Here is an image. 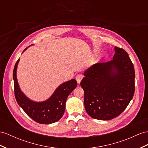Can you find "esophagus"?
<instances>
[{
	"instance_id": "34e87169",
	"label": "esophagus",
	"mask_w": 148,
	"mask_h": 148,
	"mask_svg": "<svg viewBox=\"0 0 148 148\" xmlns=\"http://www.w3.org/2000/svg\"><path fill=\"white\" fill-rule=\"evenodd\" d=\"M82 78H83V75L81 74H79L76 75V77H75V79H76V81H77L78 84H79V83L81 82Z\"/></svg>"
}]
</instances>
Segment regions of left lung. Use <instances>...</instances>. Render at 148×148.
Wrapping results in <instances>:
<instances>
[{"label":"left lung","mask_w":148,"mask_h":148,"mask_svg":"<svg viewBox=\"0 0 148 148\" xmlns=\"http://www.w3.org/2000/svg\"><path fill=\"white\" fill-rule=\"evenodd\" d=\"M114 50L112 60L89 67L81 82L85 109L94 119L110 120L118 116L134 96L133 64L123 49L115 47Z\"/></svg>","instance_id":"left-lung-1"}]
</instances>
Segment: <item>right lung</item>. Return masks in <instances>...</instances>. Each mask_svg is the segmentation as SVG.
<instances>
[{"instance_id": "add662e5", "label": "right lung", "mask_w": 148, "mask_h": 148, "mask_svg": "<svg viewBox=\"0 0 148 148\" xmlns=\"http://www.w3.org/2000/svg\"><path fill=\"white\" fill-rule=\"evenodd\" d=\"M27 49L25 48V50ZM24 50V51H25ZM19 59L14 68L13 79L14 93L20 107L36 122L40 124H51L58 121L62 117L66 109L68 96L77 87V81L73 79L60 84L50 98L43 102H35L29 99L22 92L18 86L16 76L17 67Z\"/></svg>"}]
</instances>
